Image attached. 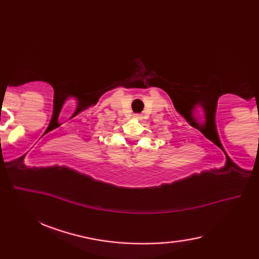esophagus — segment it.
Instances as JSON below:
<instances>
[{
	"label": "esophagus",
	"instance_id": "34e87169",
	"mask_svg": "<svg viewBox=\"0 0 259 259\" xmlns=\"http://www.w3.org/2000/svg\"><path fill=\"white\" fill-rule=\"evenodd\" d=\"M135 118L138 120H142V115L141 114H135Z\"/></svg>",
	"mask_w": 259,
	"mask_h": 259
}]
</instances>
